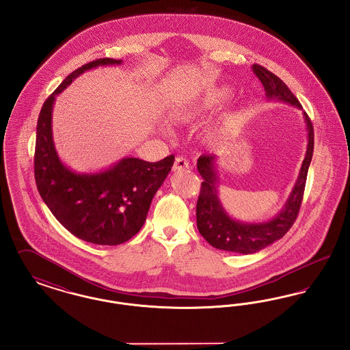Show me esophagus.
Returning a JSON list of instances; mask_svg holds the SVG:
<instances>
[{
    "label": "esophagus",
    "instance_id": "34e87169",
    "mask_svg": "<svg viewBox=\"0 0 350 350\" xmlns=\"http://www.w3.org/2000/svg\"><path fill=\"white\" fill-rule=\"evenodd\" d=\"M183 169H189V163H187L186 159H183V156H181V157L176 159L174 165H173V170L174 172H180V170H183Z\"/></svg>",
    "mask_w": 350,
    "mask_h": 350
}]
</instances>
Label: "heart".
Wrapping results in <instances>:
<instances>
[{
    "instance_id": "1",
    "label": "heart",
    "mask_w": 350,
    "mask_h": 350,
    "mask_svg": "<svg viewBox=\"0 0 350 350\" xmlns=\"http://www.w3.org/2000/svg\"><path fill=\"white\" fill-rule=\"evenodd\" d=\"M233 90L230 86H219L215 90L206 93L198 100H193L187 105H183L173 111V119L181 123H189L203 117L204 114L217 110L223 106L226 102L232 98ZM243 122V117L239 113L226 118L217 129L210 133V137L215 142L223 140L228 136L233 135L236 129L240 127Z\"/></svg>"
}]
</instances>
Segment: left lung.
<instances>
[{"instance_id":"obj_1","label":"left lung","mask_w":350,"mask_h":350,"mask_svg":"<svg viewBox=\"0 0 350 350\" xmlns=\"http://www.w3.org/2000/svg\"><path fill=\"white\" fill-rule=\"evenodd\" d=\"M252 70L264 85L267 100L287 103L301 110L299 100L280 77L257 64L252 66ZM301 113L307 127V150L298 178L278 214L265 221L250 223L231 217L219 200L220 170L217 154H202L198 159L197 167L203 183L197 202V227L210 245L217 250L252 254L282 239L291 228L299 213L307 172L314 154V127L308 116Z\"/></svg>"}]
</instances>
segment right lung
<instances>
[{
  "mask_svg": "<svg viewBox=\"0 0 350 350\" xmlns=\"http://www.w3.org/2000/svg\"><path fill=\"white\" fill-rule=\"evenodd\" d=\"M122 63L106 57L72 72L44 102L36 124L33 172L42 200L69 232L98 245L122 244L140 231L174 163L173 154L157 163L123 157L107 169L80 173L59 157L52 135L56 97L83 72Z\"/></svg>",
  "mask_w": 350,
  "mask_h": 350,
  "instance_id": "right-lung-1",
  "label": "right lung"
}]
</instances>
